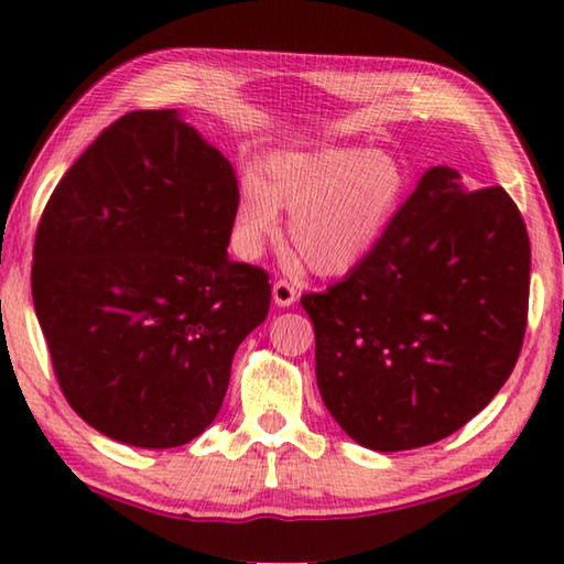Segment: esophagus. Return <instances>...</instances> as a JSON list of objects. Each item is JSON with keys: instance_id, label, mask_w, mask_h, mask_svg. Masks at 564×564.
I'll return each instance as SVG.
<instances>
[{"instance_id": "esophagus-1", "label": "esophagus", "mask_w": 564, "mask_h": 564, "mask_svg": "<svg viewBox=\"0 0 564 564\" xmlns=\"http://www.w3.org/2000/svg\"><path fill=\"white\" fill-rule=\"evenodd\" d=\"M299 299V293H295L293 285L289 281H275L273 283V301L275 305H281V308H289V305L295 303Z\"/></svg>"}]
</instances>
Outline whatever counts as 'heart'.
Returning a JSON list of instances; mask_svg holds the SVG:
<instances>
[{
	"mask_svg": "<svg viewBox=\"0 0 564 564\" xmlns=\"http://www.w3.org/2000/svg\"><path fill=\"white\" fill-rule=\"evenodd\" d=\"M404 172L380 150H281L247 175L237 204V249L256 259L291 212V247L317 275H345L380 247L404 197Z\"/></svg>",
	"mask_w": 564,
	"mask_h": 564,
	"instance_id": "b5f03b06",
	"label": "heart"
}]
</instances>
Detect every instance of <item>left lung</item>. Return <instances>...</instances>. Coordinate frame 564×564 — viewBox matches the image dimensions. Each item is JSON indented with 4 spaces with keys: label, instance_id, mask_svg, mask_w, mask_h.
Instances as JSON below:
<instances>
[{
    "label": "left lung",
    "instance_id": "8db88e82",
    "mask_svg": "<svg viewBox=\"0 0 564 564\" xmlns=\"http://www.w3.org/2000/svg\"><path fill=\"white\" fill-rule=\"evenodd\" d=\"M528 293L530 239L508 192L426 170L370 259L301 299L327 412L372 452L452 436L513 372Z\"/></svg>",
    "mask_w": 564,
    "mask_h": 564
}]
</instances>
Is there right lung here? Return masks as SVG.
I'll return each mask as SVG.
<instances>
[{
    "label": "right lung",
    "instance_id": "right-lung-1",
    "mask_svg": "<svg viewBox=\"0 0 564 564\" xmlns=\"http://www.w3.org/2000/svg\"><path fill=\"white\" fill-rule=\"evenodd\" d=\"M231 162L177 110H132L94 140L41 214L32 295L74 412L140 448L192 442L271 305L269 273L231 261Z\"/></svg>",
    "mask_w": 564,
    "mask_h": 564
}]
</instances>
